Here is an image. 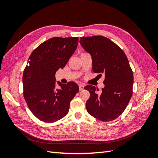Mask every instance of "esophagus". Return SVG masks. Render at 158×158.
I'll return each instance as SVG.
<instances>
[{
  "instance_id": "esophagus-1",
  "label": "esophagus",
  "mask_w": 158,
  "mask_h": 158,
  "mask_svg": "<svg viewBox=\"0 0 158 158\" xmlns=\"http://www.w3.org/2000/svg\"><path fill=\"white\" fill-rule=\"evenodd\" d=\"M84 85H82V84H80L79 85V89H80V91H82L84 89Z\"/></svg>"
}]
</instances>
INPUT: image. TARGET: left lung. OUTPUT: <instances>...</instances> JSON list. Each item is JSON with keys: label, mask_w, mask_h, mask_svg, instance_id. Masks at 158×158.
<instances>
[{"label": "left lung", "mask_w": 158, "mask_h": 158, "mask_svg": "<svg viewBox=\"0 0 158 158\" xmlns=\"http://www.w3.org/2000/svg\"><path fill=\"white\" fill-rule=\"evenodd\" d=\"M80 43L92 56L93 71L100 77L105 75L101 94L92 85L84 87L90 94L85 103L87 111L99 121L114 120L125 111L132 95L133 73L127 57L117 44L102 35L82 37Z\"/></svg>", "instance_id": "obj_1"}]
</instances>
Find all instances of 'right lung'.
Returning <instances> with one entry per match:
<instances>
[{"label":"right lung","mask_w":158,"mask_h":158,"mask_svg":"<svg viewBox=\"0 0 158 158\" xmlns=\"http://www.w3.org/2000/svg\"><path fill=\"white\" fill-rule=\"evenodd\" d=\"M78 37H55L33 50L23 74V97L31 113L41 121L53 123L69 113L70 103L78 92L74 82L56 88L55 73L63 69L76 49Z\"/></svg>","instance_id":"obj_1"}]
</instances>
